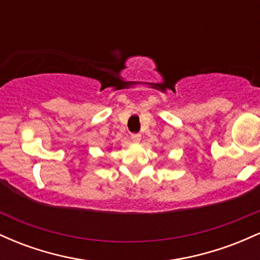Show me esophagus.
<instances>
[{
  "instance_id": "obj_1",
  "label": "esophagus",
  "mask_w": 260,
  "mask_h": 260,
  "mask_svg": "<svg viewBox=\"0 0 260 260\" xmlns=\"http://www.w3.org/2000/svg\"><path fill=\"white\" fill-rule=\"evenodd\" d=\"M140 138H142V136H140L139 133H133L132 136H131V139H132L133 143H139Z\"/></svg>"
}]
</instances>
